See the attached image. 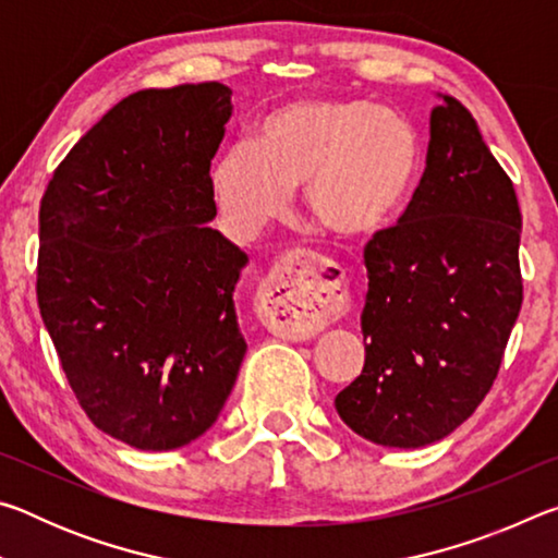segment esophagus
Returning a JSON list of instances; mask_svg holds the SVG:
<instances>
[{"mask_svg": "<svg viewBox=\"0 0 558 558\" xmlns=\"http://www.w3.org/2000/svg\"><path fill=\"white\" fill-rule=\"evenodd\" d=\"M342 280L329 276L313 253L300 251L268 276L260 292V317L270 332L307 339L342 313Z\"/></svg>", "mask_w": 558, "mask_h": 558, "instance_id": "obj_1", "label": "esophagus"}]
</instances>
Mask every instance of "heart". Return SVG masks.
Listing matches in <instances>:
<instances>
[{
	"mask_svg": "<svg viewBox=\"0 0 558 558\" xmlns=\"http://www.w3.org/2000/svg\"><path fill=\"white\" fill-rule=\"evenodd\" d=\"M423 174L411 120L369 100H298L260 120L256 145L233 143L211 167L231 229L260 231L305 184L313 219L337 235H372L409 204Z\"/></svg>",
	"mask_w": 558,
	"mask_h": 558,
	"instance_id": "b5f03b06",
	"label": "heart"
}]
</instances>
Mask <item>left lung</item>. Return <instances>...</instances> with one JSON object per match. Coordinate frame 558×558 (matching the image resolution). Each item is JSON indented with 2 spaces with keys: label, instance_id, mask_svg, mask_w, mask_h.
Returning a JSON list of instances; mask_svg holds the SVG:
<instances>
[{
  "label": "left lung",
  "instance_id": "left-lung-1",
  "mask_svg": "<svg viewBox=\"0 0 558 558\" xmlns=\"http://www.w3.org/2000/svg\"><path fill=\"white\" fill-rule=\"evenodd\" d=\"M512 179L452 96L430 112L426 172L401 219L364 245V369L342 421L389 448L446 438L483 403L522 310Z\"/></svg>",
  "mask_w": 558,
  "mask_h": 558
}]
</instances>
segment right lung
I'll use <instances>...</instances> for the list:
<instances>
[{
  "label": "right lung",
  "mask_w": 558,
  "mask_h": 558,
  "mask_svg": "<svg viewBox=\"0 0 558 558\" xmlns=\"http://www.w3.org/2000/svg\"><path fill=\"white\" fill-rule=\"evenodd\" d=\"M231 88L184 83L112 106L56 167L39 209L36 298L81 409L140 450L219 418L245 342V253L209 229Z\"/></svg>",
  "instance_id": "obj_1"
}]
</instances>
